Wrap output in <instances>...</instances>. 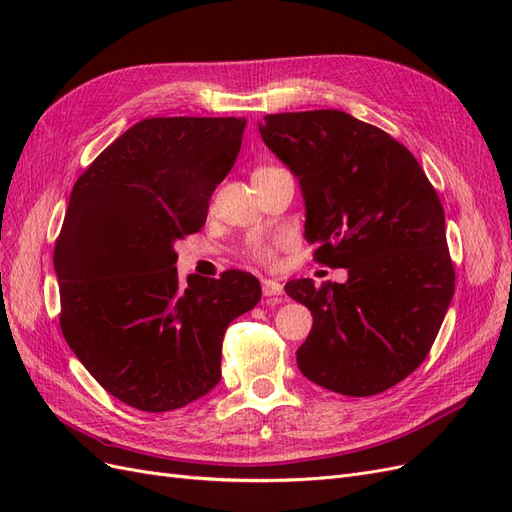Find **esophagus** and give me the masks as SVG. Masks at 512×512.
<instances>
[{"label": "esophagus", "instance_id": "obj_1", "mask_svg": "<svg viewBox=\"0 0 512 512\" xmlns=\"http://www.w3.org/2000/svg\"><path fill=\"white\" fill-rule=\"evenodd\" d=\"M284 292V286L277 280H262V294L265 297H280Z\"/></svg>", "mask_w": 512, "mask_h": 512}]
</instances>
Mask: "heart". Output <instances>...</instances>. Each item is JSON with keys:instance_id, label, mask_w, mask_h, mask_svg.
I'll list each match as a JSON object with an SVG mask.
<instances>
[{"instance_id": "b5f03b06", "label": "heart", "mask_w": 512, "mask_h": 512, "mask_svg": "<svg viewBox=\"0 0 512 512\" xmlns=\"http://www.w3.org/2000/svg\"><path fill=\"white\" fill-rule=\"evenodd\" d=\"M252 254H254L258 260H262V262H271V260H273V247H271V245L258 243V245H254Z\"/></svg>"}]
</instances>
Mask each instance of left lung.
I'll return each instance as SVG.
<instances>
[{"mask_svg": "<svg viewBox=\"0 0 512 512\" xmlns=\"http://www.w3.org/2000/svg\"><path fill=\"white\" fill-rule=\"evenodd\" d=\"M265 145L299 179L305 239L344 284L290 280L314 316L301 374L369 397L425 361L455 292L444 209L421 164L393 136L344 111L267 115Z\"/></svg>", "mask_w": 512, "mask_h": 512, "instance_id": "left-lung-1", "label": "left lung"}]
</instances>
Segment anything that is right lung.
Returning a JSON list of instances; mask_svg holds the SVG:
<instances>
[{
	"label": "right lung",
	"mask_w": 512,
	"mask_h": 512,
	"mask_svg": "<svg viewBox=\"0 0 512 512\" xmlns=\"http://www.w3.org/2000/svg\"><path fill=\"white\" fill-rule=\"evenodd\" d=\"M245 117H153L123 132L74 183L55 243L61 331L104 389L168 412L222 378L228 324L260 301L254 275H188L175 243L207 220Z\"/></svg>",
	"instance_id": "obj_1"
}]
</instances>
